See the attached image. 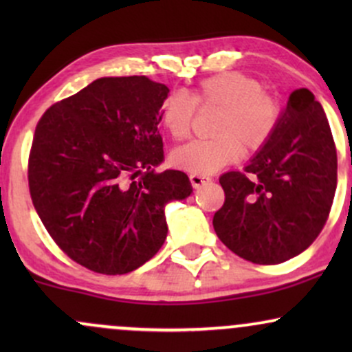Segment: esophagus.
Here are the masks:
<instances>
[{
  "instance_id": "34e87169",
  "label": "esophagus",
  "mask_w": 352,
  "mask_h": 352,
  "mask_svg": "<svg viewBox=\"0 0 352 352\" xmlns=\"http://www.w3.org/2000/svg\"><path fill=\"white\" fill-rule=\"evenodd\" d=\"M190 184H192L193 188H200L201 185L207 184V182L210 180L207 175H197V173H190Z\"/></svg>"
}]
</instances>
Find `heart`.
<instances>
[{"instance_id":"obj_1","label":"heart","mask_w":352,"mask_h":352,"mask_svg":"<svg viewBox=\"0 0 352 352\" xmlns=\"http://www.w3.org/2000/svg\"><path fill=\"white\" fill-rule=\"evenodd\" d=\"M195 106L217 109L212 139L182 145L172 153L175 167L197 175L213 173L236 162L241 152L261 151L272 140L281 119L276 98L265 92L252 76L227 71L200 80L190 94L173 92L162 104V124L175 140L188 137Z\"/></svg>"}]
</instances>
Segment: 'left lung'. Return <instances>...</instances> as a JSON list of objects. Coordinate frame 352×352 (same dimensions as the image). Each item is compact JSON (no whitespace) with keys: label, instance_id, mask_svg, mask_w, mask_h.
<instances>
[{"label":"left lung","instance_id":"left-lung-1","mask_svg":"<svg viewBox=\"0 0 352 352\" xmlns=\"http://www.w3.org/2000/svg\"><path fill=\"white\" fill-rule=\"evenodd\" d=\"M338 155L321 104L308 89L289 96L268 144L243 172L220 177L218 238L256 265H278L316 240L333 205Z\"/></svg>","mask_w":352,"mask_h":352}]
</instances>
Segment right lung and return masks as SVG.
Segmentation results:
<instances>
[{
    "mask_svg": "<svg viewBox=\"0 0 352 352\" xmlns=\"http://www.w3.org/2000/svg\"><path fill=\"white\" fill-rule=\"evenodd\" d=\"M165 84L100 78L36 125L28 164L33 205L56 245L91 272L125 274L167 238L165 205L192 193L180 170L157 173Z\"/></svg>",
    "mask_w": 352,
    "mask_h": 352,
    "instance_id": "obj_1",
    "label": "right lung"
}]
</instances>
